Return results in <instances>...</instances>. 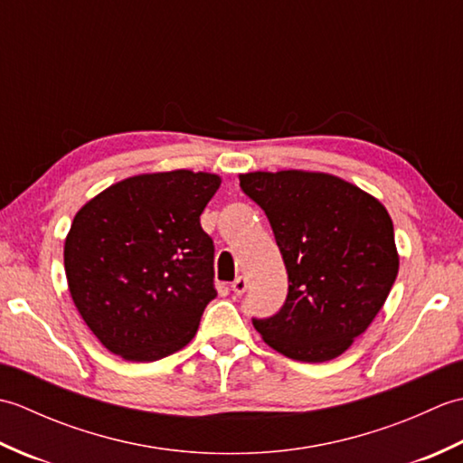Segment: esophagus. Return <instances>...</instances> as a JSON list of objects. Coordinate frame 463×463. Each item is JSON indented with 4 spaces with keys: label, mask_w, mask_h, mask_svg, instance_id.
<instances>
[{
    "label": "esophagus",
    "mask_w": 463,
    "mask_h": 463,
    "mask_svg": "<svg viewBox=\"0 0 463 463\" xmlns=\"http://www.w3.org/2000/svg\"><path fill=\"white\" fill-rule=\"evenodd\" d=\"M231 288H232V292H234V294H239V297H241V294L247 292V279H244V277H239L237 280H234V282L231 284Z\"/></svg>",
    "instance_id": "esophagus-1"
}]
</instances>
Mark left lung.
I'll return each instance as SVG.
<instances>
[{
  "instance_id": "1",
  "label": "left lung",
  "mask_w": 463,
  "mask_h": 463,
  "mask_svg": "<svg viewBox=\"0 0 463 463\" xmlns=\"http://www.w3.org/2000/svg\"><path fill=\"white\" fill-rule=\"evenodd\" d=\"M241 189L267 214L288 272L282 308L252 318L254 328L292 360L340 356L376 318L398 277L388 211L326 173H247Z\"/></svg>"
}]
</instances>
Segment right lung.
I'll use <instances>...</instances> for the list:
<instances>
[{
	"label": "right lung",
	"mask_w": 463,
	"mask_h": 463,
	"mask_svg": "<svg viewBox=\"0 0 463 463\" xmlns=\"http://www.w3.org/2000/svg\"><path fill=\"white\" fill-rule=\"evenodd\" d=\"M213 173L129 176L83 204L65 239L71 298L103 346L155 362L193 340L214 297V244L201 214Z\"/></svg>",
	"instance_id": "obj_1"
}]
</instances>
